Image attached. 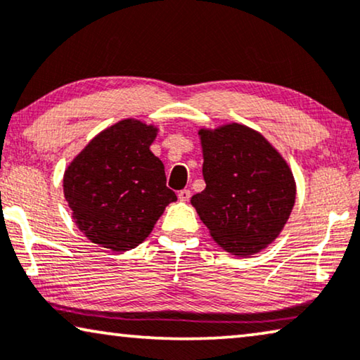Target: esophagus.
I'll return each instance as SVG.
<instances>
[{
	"instance_id": "esophagus-1",
	"label": "esophagus",
	"mask_w": 360,
	"mask_h": 360,
	"mask_svg": "<svg viewBox=\"0 0 360 360\" xmlns=\"http://www.w3.org/2000/svg\"><path fill=\"white\" fill-rule=\"evenodd\" d=\"M178 197H179V200H182V202L189 200L191 199V191L189 189H182V191H179Z\"/></svg>"
}]
</instances>
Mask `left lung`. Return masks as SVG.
<instances>
[{
  "instance_id": "1",
  "label": "left lung",
  "mask_w": 360,
  "mask_h": 360,
  "mask_svg": "<svg viewBox=\"0 0 360 360\" xmlns=\"http://www.w3.org/2000/svg\"><path fill=\"white\" fill-rule=\"evenodd\" d=\"M199 135L207 186L191 204L224 250L255 255L276 240L290 217L292 171L264 136L245 125L229 124Z\"/></svg>"
}]
</instances>
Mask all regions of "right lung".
<instances>
[{"mask_svg": "<svg viewBox=\"0 0 360 360\" xmlns=\"http://www.w3.org/2000/svg\"><path fill=\"white\" fill-rule=\"evenodd\" d=\"M156 129L125 119L101 131L72 161L63 192L78 229L112 251L139 246L178 197L150 151Z\"/></svg>", "mask_w": 360, "mask_h": 360, "instance_id": "right-lung-1", "label": "right lung"}]
</instances>
